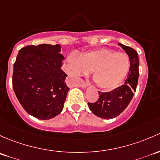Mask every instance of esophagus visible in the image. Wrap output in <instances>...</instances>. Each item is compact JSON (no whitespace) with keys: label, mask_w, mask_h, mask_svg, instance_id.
Listing matches in <instances>:
<instances>
[{"label":"esophagus","mask_w":160,"mask_h":160,"mask_svg":"<svg viewBox=\"0 0 160 160\" xmlns=\"http://www.w3.org/2000/svg\"><path fill=\"white\" fill-rule=\"evenodd\" d=\"M88 84L87 83V82H85V81H82V82H80L79 83H78V86L79 87H82V88H85L86 86H88Z\"/></svg>","instance_id":"obj_1"}]
</instances>
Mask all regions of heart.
I'll use <instances>...</instances> for the list:
<instances>
[{
  "mask_svg": "<svg viewBox=\"0 0 160 160\" xmlns=\"http://www.w3.org/2000/svg\"><path fill=\"white\" fill-rule=\"evenodd\" d=\"M71 73L85 75L92 72V78L100 88L110 91L116 88L130 68L129 55L110 48H98L68 57Z\"/></svg>",
  "mask_w": 160,
  "mask_h": 160,
  "instance_id": "b5f03b06",
  "label": "heart"
}]
</instances>
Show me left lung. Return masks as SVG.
I'll return each mask as SVG.
<instances>
[{"label": "left lung", "instance_id": "obj_1", "mask_svg": "<svg viewBox=\"0 0 160 160\" xmlns=\"http://www.w3.org/2000/svg\"><path fill=\"white\" fill-rule=\"evenodd\" d=\"M122 46L130 58V68L124 85L108 92H98L99 98L95 102H88L90 110L102 118H115L121 114L131 102L139 78V58L136 51L132 48Z\"/></svg>", "mask_w": 160, "mask_h": 160}]
</instances>
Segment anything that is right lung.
<instances>
[{
  "label": "right lung",
  "mask_w": 160,
  "mask_h": 160,
  "mask_svg": "<svg viewBox=\"0 0 160 160\" xmlns=\"http://www.w3.org/2000/svg\"><path fill=\"white\" fill-rule=\"evenodd\" d=\"M59 44L28 45L19 51L14 64V92L28 114L49 119L62 111L69 88L61 69L64 56Z\"/></svg>",
  "instance_id": "obj_1"
}]
</instances>
